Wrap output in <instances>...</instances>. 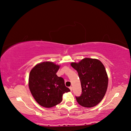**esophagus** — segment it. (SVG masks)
Masks as SVG:
<instances>
[{"label":"esophagus","instance_id":"esophagus-1","mask_svg":"<svg viewBox=\"0 0 131 131\" xmlns=\"http://www.w3.org/2000/svg\"><path fill=\"white\" fill-rule=\"evenodd\" d=\"M69 89H70V90H71V91H72V86H70Z\"/></svg>","mask_w":131,"mask_h":131}]
</instances>
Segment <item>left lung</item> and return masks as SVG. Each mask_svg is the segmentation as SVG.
I'll use <instances>...</instances> for the list:
<instances>
[{
	"label": "left lung",
	"instance_id": "obj_1",
	"mask_svg": "<svg viewBox=\"0 0 131 131\" xmlns=\"http://www.w3.org/2000/svg\"><path fill=\"white\" fill-rule=\"evenodd\" d=\"M77 70L82 87V94L75 96L80 105L86 108L96 106L102 100L108 88V78L100 60L85 58L79 63H72Z\"/></svg>",
	"mask_w": 131,
	"mask_h": 131
}]
</instances>
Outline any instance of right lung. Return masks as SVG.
Masks as SVG:
<instances>
[{
    "label": "right lung",
    "mask_w": 131,
    "mask_h": 131,
    "mask_svg": "<svg viewBox=\"0 0 131 131\" xmlns=\"http://www.w3.org/2000/svg\"><path fill=\"white\" fill-rule=\"evenodd\" d=\"M59 66L50 62L36 65L31 70L29 78V87L32 96L39 104L52 108L62 101V96L70 89L65 85L62 77L56 72Z\"/></svg>",
    "instance_id": "add662e5"
}]
</instances>
